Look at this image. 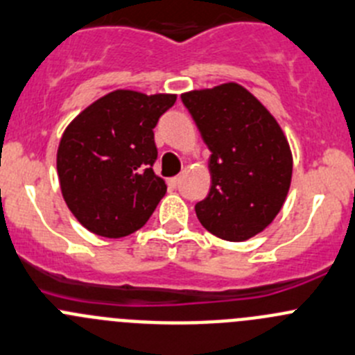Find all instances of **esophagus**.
<instances>
[{"mask_svg":"<svg viewBox=\"0 0 355 355\" xmlns=\"http://www.w3.org/2000/svg\"><path fill=\"white\" fill-rule=\"evenodd\" d=\"M178 182H180V177H173V178H170V180H168V184H170L171 187H177Z\"/></svg>","mask_w":355,"mask_h":355,"instance_id":"obj_1","label":"esophagus"}]
</instances>
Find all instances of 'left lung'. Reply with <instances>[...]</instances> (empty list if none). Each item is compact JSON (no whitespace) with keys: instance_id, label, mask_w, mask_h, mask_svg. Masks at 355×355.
<instances>
[{"instance_id":"left-lung-1","label":"left lung","mask_w":355,"mask_h":355,"mask_svg":"<svg viewBox=\"0 0 355 355\" xmlns=\"http://www.w3.org/2000/svg\"><path fill=\"white\" fill-rule=\"evenodd\" d=\"M209 153L211 187L199 222L225 241H246L272 223L286 201L293 156L279 123L237 83L182 94Z\"/></svg>"}]
</instances>
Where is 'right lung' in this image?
Segmentation results:
<instances>
[{
  "instance_id": "obj_1",
  "label": "right lung",
  "mask_w": 355,
  "mask_h": 355,
  "mask_svg": "<svg viewBox=\"0 0 355 355\" xmlns=\"http://www.w3.org/2000/svg\"><path fill=\"white\" fill-rule=\"evenodd\" d=\"M175 94L114 90L79 112L62 133L57 173L64 201L83 227L118 239L146 225L166 194L154 175V126Z\"/></svg>"
}]
</instances>
